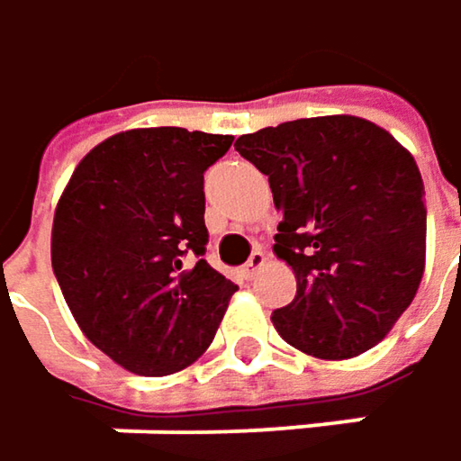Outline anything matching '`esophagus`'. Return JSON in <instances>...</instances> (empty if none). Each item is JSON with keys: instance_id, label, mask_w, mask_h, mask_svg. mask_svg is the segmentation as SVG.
<instances>
[{"instance_id": "1", "label": "esophagus", "mask_w": 461, "mask_h": 461, "mask_svg": "<svg viewBox=\"0 0 461 461\" xmlns=\"http://www.w3.org/2000/svg\"><path fill=\"white\" fill-rule=\"evenodd\" d=\"M264 264H267V253H264L261 248H256V250L250 253V258H248L245 269H242V274H245V279H253L256 274L264 269Z\"/></svg>"}]
</instances>
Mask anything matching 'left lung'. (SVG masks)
Masks as SVG:
<instances>
[{
    "label": "left lung",
    "mask_w": 461,
    "mask_h": 461,
    "mask_svg": "<svg viewBox=\"0 0 461 461\" xmlns=\"http://www.w3.org/2000/svg\"><path fill=\"white\" fill-rule=\"evenodd\" d=\"M234 149L269 176L282 213L274 253L298 282L272 314L282 340L316 358L377 346L425 272V185L411 152L356 115L287 121Z\"/></svg>",
    "instance_id": "8db88e82"
}]
</instances>
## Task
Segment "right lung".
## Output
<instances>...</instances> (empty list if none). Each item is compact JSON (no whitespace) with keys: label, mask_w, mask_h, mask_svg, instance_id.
<instances>
[{"label":"right lung","mask_w":461,"mask_h":461,"mask_svg":"<svg viewBox=\"0 0 461 461\" xmlns=\"http://www.w3.org/2000/svg\"><path fill=\"white\" fill-rule=\"evenodd\" d=\"M230 134L131 129L86 152L52 224V269L81 332L134 375L163 377L211 346L237 285L203 256V174Z\"/></svg>","instance_id":"right-lung-1"}]
</instances>
